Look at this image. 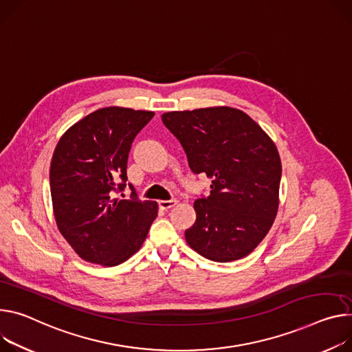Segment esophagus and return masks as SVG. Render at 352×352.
Returning a JSON list of instances; mask_svg holds the SVG:
<instances>
[{"label":"esophagus","mask_w":352,"mask_h":352,"mask_svg":"<svg viewBox=\"0 0 352 352\" xmlns=\"http://www.w3.org/2000/svg\"><path fill=\"white\" fill-rule=\"evenodd\" d=\"M177 205V201L175 199H170V201H160L158 202V206L162 208L163 210H168V209H171L173 206H175Z\"/></svg>","instance_id":"1"}]
</instances>
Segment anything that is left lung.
<instances>
[{
	"label": "left lung",
	"mask_w": 352,
	"mask_h": 352,
	"mask_svg": "<svg viewBox=\"0 0 352 352\" xmlns=\"http://www.w3.org/2000/svg\"><path fill=\"white\" fill-rule=\"evenodd\" d=\"M189 168L212 179L210 195L195 201L197 221L185 230L190 248L216 263L240 260L270 232L282 174L274 142L244 112L202 108L167 112Z\"/></svg>",
	"instance_id": "left-lung-1"
}]
</instances>
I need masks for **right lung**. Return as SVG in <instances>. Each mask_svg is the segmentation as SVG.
I'll list each match as a JSON object with an SVG mask.
<instances>
[{"label":"right lung","instance_id":"add662e5","mask_svg":"<svg viewBox=\"0 0 352 352\" xmlns=\"http://www.w3.org/2000/svg\"><path fill=\"white\" fill-rule=\"evenodd\" d=\"M154 112L109 107L89 113L61 136L50 164V192L60 233L85 261L118 265L146 240L157 204L113 199L127 181V157ZM123 197V195H122Z\"/></svg>","mask_w":352,"mask_h":352}]
</instances>
